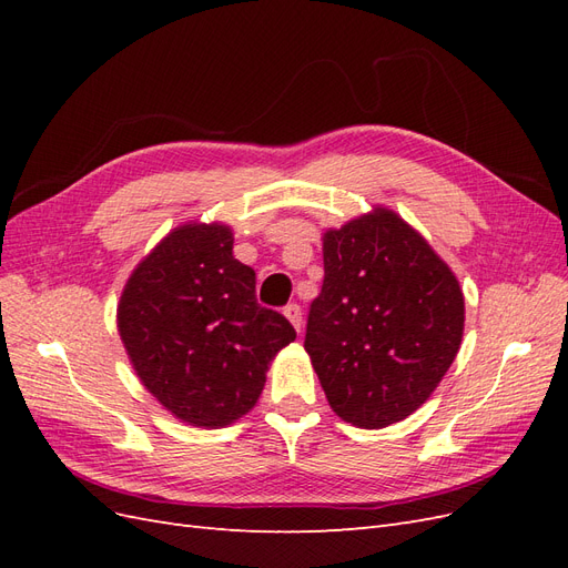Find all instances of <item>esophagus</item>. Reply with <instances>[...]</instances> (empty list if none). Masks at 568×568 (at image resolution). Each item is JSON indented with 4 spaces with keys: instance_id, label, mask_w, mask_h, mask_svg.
<instances>
[{
    "instance_id": "34e87169",
    "label": "esophagus",
    "mask_w": 568,
    "mask_h": 568,
    "mask_svg": "<svg viewBox=\"0 0 568 568\" xmlns=\"http://www.w3.org/2000/svg\"><path fill=\"white\" fill-rule=\"evenodd\" d=\"M284 315H286V320L294 324V329L296 332H301V326H303V313H301V305H296V303H288L286 307H284Z\"/></svg>"
}]
</instances>
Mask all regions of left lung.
Wrapping results in <instances>:
<instances>
[{
    "mask_svg": "<svg viewBox=\"0 0 568 568\" xmlns=\"http://www.w3.org/2000/svg\"><path fill=\"white\" fill-rule=\"evenodd\" d=\"M324 282L305 351L336 415L359 428L403 422L457 357L464 296L426 239L388 209L322 236Z\"/></svg>",
    "mask_w": 568,
    "mask_h": 568,
    "instance_id": "1",
    "label": "left lung"
}]
</instances>
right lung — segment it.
I'll return each instance as SVG.
<instances>
[{
  "mask_svg": "<svg viewBox=\"0 0 568 568\" xmlns=\"http://www.w3.org/2000/svg\"><path fill=\"white\" fill-rule=\"evenodd\" d=\"M220 222L175 227L134 267L118 303V332L146 390L199 428H220L257 403L265 372L296 338L255 301V272L239 263Z\"/></svg>",
  "mask_w": 568,
  "mask_h": 568,
  "instance_id": "right-lung-1",
  "label": "right lung"
}]
</instances>
